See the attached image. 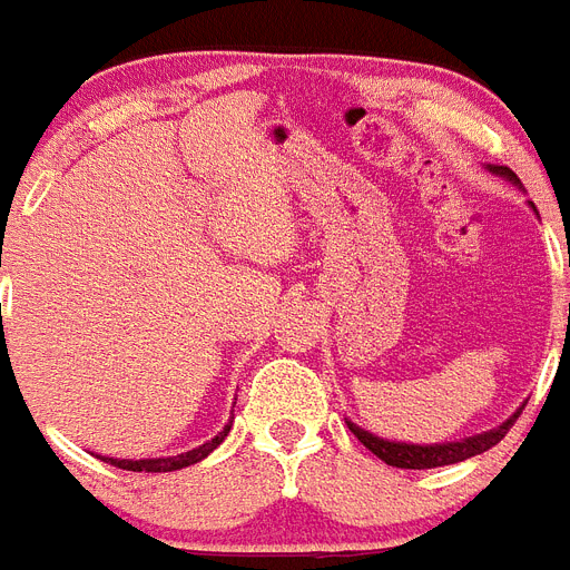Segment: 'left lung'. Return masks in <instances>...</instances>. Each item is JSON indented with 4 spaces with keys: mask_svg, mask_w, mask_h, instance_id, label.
<instances>
[{
    "mask_svg": "<svg viewBox=\"0 0 570 570\" xmlns=\"http://www.w3.org/2000/svg\"><path fill=\"white\" fill-rule=\"evenodd\" d=\"M491 173H498V176H503V179L515 181V185H521L518 181V176L509 167H491ZM535 208V206H532ZM515 412L512 417H509L507 423H500L498 430H489V432H480V435H471V439H462V441H448V444H403V441H385L380 439V435H373V432L362 430V426H356V423H350V432L356 435L358 441H362L364 448L371 450L373 456H380L385 465H394V468H412V471H423V468H441V465H456V462H465V459L471 456H480V453H485V450H491L494 444H500V439L507 435L509 426L518 421Z\"/></svg>",
    "mask_w": 570,
    "mask_h": 570,
    "instance_id": "8db88e82",
    "label": "left lung"
}]
</instances>
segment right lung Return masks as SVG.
<instances>
[{"instance_id":"obj_1","label":"right lung","mask_w":570,"mask_h":570,"mask_svg":"<svg viewBox=\"0 0 570 570\" xmlns=\"http://www.w3.org/2000/svg\"><path fill=\"white\" fill-rule=\"evenodd\" d=\"M232 430V423L223 426V432H217L212 441L206 444H199V448L188 450V453H179V456H164V459H102V462H111L114 468H122V471H147V473H167V471H179V468L197 465L203 459L212 453L223 439H226V432Z\"/></svg>"}]
</instances>
